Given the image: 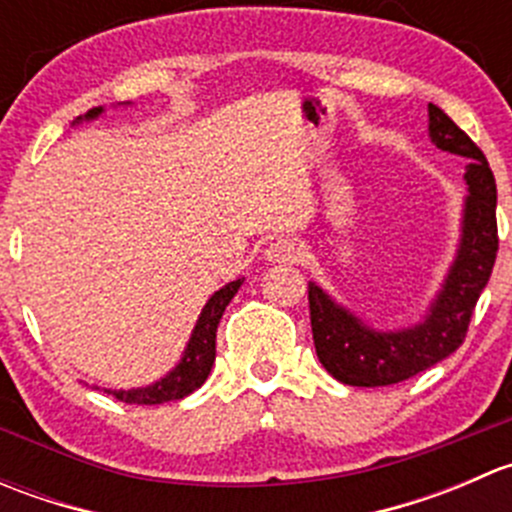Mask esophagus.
Listing matches in <instances>:
<instances>
[{
  "label": "esophagus",
  "instance_id": "esophagus-1",
  "mask_svg": "<svg viewBox=\"0 0 512 512\" xmlns=\"http://www.w3.org/2000/svg\"><path fill=\"white\" fill-rule=\"evenodd\" d=\"M299 245L292 240V237H277L275 242H270V247L265 250V257L270 262H285V265H292V262L299 260Z\"/></svg>",
  "mask_w": 512,
  "mask_h": 512
}]
</instances>
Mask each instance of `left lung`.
I'll use <instances>...</instances> for the list:
<instances>
[{
  "label": "left lung",
  "instance_id": "8db88e82",
  "mask_svg": "<svg viewBox=\"0 0 512 512\" xmlns=\"http://www.w3.org/2000/svg\"><path fill=\"white\" fill-rule=\"evenodd\" d=\"M428 131L441 151L471 160L461 250L426 322L406 332H374L317 285H309L314 349L324 369L342 384H399L456 352L466 342L473 309L493 272L498 255L493 170L471 136L433 103H428Z\"/></svg>",
  "mask_w": 512,
  "mask_h": 512
}]
</instances>
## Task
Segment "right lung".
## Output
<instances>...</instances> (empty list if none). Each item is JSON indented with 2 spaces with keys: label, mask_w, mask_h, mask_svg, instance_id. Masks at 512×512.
Listing matches in <instances>:
<instances>
[{
  "label": "right lung",
  "mask_w": 512,
  "mask_h": 512,
  "mask_svg": "<svg viewBox=\"0 0 512 512\" xmlns=\"http://www.w3.org/2000/svg\"><path fill=\"white\" fill-rule=\"evenodd\" d=\"M98 113H101V108H91V111L86 113V118H94ZM240 285L242 280L230 282V285H225L220 292H215L213 297L208 299L198 324H195L193 337H190L183 361L175 366V371H170L165 379L156 381L153 386H146V389L108 391V394H113L118 401H123V404L156 406L165 404V401H178L183 399V396L193 394L195 389H200V386L205 384V379H208L210 369H213L215 332H218L220 317H223L225 307L230 304V299L235 297Z\"/></svg>",
  "instance_id": "right-lung-1"
}]
</instances>
